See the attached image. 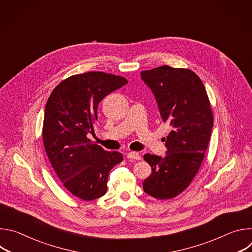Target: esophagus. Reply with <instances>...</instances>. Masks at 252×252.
Segmentation results:
<instances>
[{
	"mask_svg": "<svg viewBox=\"0 0 252 252\" xmlns=\"http://www.w3.org/2000/svg\"><path fill=\"white\" fill-rule=\"evenodd\" d=\"M126 158H130V159H135V160H139L141 158H140V155L138 153H135V152H130V153H127L126 154Z\"/></svg>",
	"mask_w": 252,
	"mask_h": 252,
	"instance_id": "1",
	"label": "esophagus"
}]
</instances>
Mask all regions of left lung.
Segmentation results:
<instances>
[{
    "label": "left lung",
    "instance_id": "left-lung-1",
    "mask_svg": "<svg viewBox=\"0 0 252 252\" xmlns=\"http://www.w3.org/2000/svg\"><path fill=\"white\" fill-rule=\"evenodd\" d=\"M140 76L155 94L162 121L171 126L166 156H143L152 173L142 187L155 198L169 199L190 185L204 158L213 126L210 102L201 80L189 68L161 65Z\"/></svg>",
    "mask_w": 252,
    "mask_h": 252
}]
</instances>
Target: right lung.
I'll return each mask as SVG.
<instances>
[{"label":"right lung","mask_w":252,"mask_h":252,"mask_svg":"<svg viewBox=\"0 0 252 252\" xmlns=\"http://www.w3.org/2000/svg\"><path fill=\"white\" fill-rule=\"evenodd\" d=\"M126 84L123 77L89 71L60 83L47 101L43 125L46 153L63 187L83 200L104 195L111 169L124 159L121 153L104 151L87 135L97 120L100 100Z\"/></svg>","instance_id":"right-lung-1"}]
</instances>
